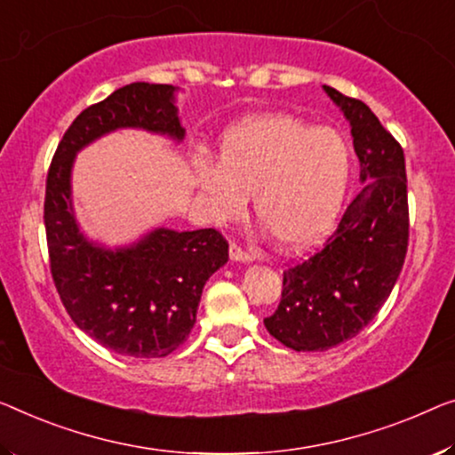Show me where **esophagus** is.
<instances>
[{
  "label": "esophagus",
  "mask_w": 455,
  "mask_h": 455,
  "mask_svg": "<svg viewBox=\"0 0 455 455\" xmlns=\"http://www.w3.org/2000/svg\"><path fill=\"white\" fill-rule=\"evenodd\" d=\"M230 259L233 261H243V263H247V261H253L255 259V253L253 251H245V249H241L239 245H236V243H230Z\"/></svg>",
  "instance_id": "esophagus-1"
}]
</instances>
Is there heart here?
<instances>
[{"label":"heart","instance_id":"1","mask_svg":"<svg viewBox=\"0 0 455 455\" xmlns=\"http://www.w3.org/2000/svg\"><path fill=\"white\" fill-rule=\"evenodd\" d=\"M196 186L214 220L243 214L253 192L257 219L286 249L321 241L341 210L351 178V148L331 126L290 114L245 118L222 134L219 163L196 157Z\"/></svg>","mask_w":455,"mask_h":455}]
</instances>
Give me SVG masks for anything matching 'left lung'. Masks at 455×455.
Segmentation results:
<instances>
[{
  "label": "left lung",
  "instance_id": "obj_1",
  "mask_svg": "<svg viewBox=\"0 0 455 455\" xmlns=\"http://www.w3.org/2000/svg\"><path fill=\"white\" fill-rule=\"evenodd\" d=\"M351 124L362 189L324 245L283 271L282 300L263 318L294 351H327L355 337L382 308L409 247L404 153L362 100L323 85Z\"/></svg>",
  "mask_w": 455,
  "mask_h": 455
}]
</instances>
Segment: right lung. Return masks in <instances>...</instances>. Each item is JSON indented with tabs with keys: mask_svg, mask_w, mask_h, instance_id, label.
<instances>
[{
	"mask_svg": "<svg viewBox=\"0 0 455 455\" xmlns=\"http://www.w3.org/2000/svg\"><path fill=\"white\" fill-rule=\"evenodd\" d=\"M173 85L131 84L85 108L60 139L46 175L44 228L51 274L73 323L126 357H165L186 341L202 288L228 261L216 228H157L124 249L93 245L71 206V167L79 148L116 128L184 139Z\"/></svg>",
	"mask_w": 455,
	"mask_h": 455,
	"instance_id": "add662e5",
	"label": "right lung"
}]
</instances>
